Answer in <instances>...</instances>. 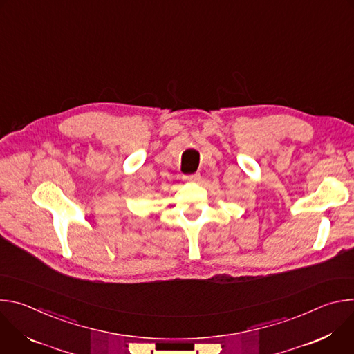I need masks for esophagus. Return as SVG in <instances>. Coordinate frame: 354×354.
Here are the masks:
<instances>
[{"label": "esophagus", "mask_w": 354, "mask_h": 354, "mask_svg": "<svg viewBox=\"0 0 354 354\" xmlns=\"http://www.w3.org/2000/svg\"><path fill=\"white\" fill-rule=\"evenodd\" d=\"M183 180H185V182H198V180H200V175H198V174L183 175Z\"/></svg>", "instance_id": "34e87169"}]
</instances>
